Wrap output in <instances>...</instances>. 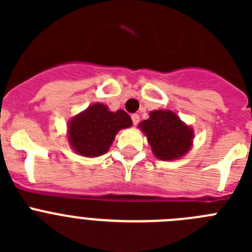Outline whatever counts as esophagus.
<instances>
[{
  "label": "esophagus",
  "mask_w": 252,
  "mask_h": 252,
  "mask_svg": "<svg viewBox=\"0 0 252 252\" xmlns=\"http://www.w3.org/2000/svg\"><path fill=\"white\" fill-rule=\"evenodd\" d=\"M131 120H132L133 125H137L140 121V116L137 113H133V115H131Z\"/></svg>",
  "instance_id": "esophagus-1"
}]
</instances>
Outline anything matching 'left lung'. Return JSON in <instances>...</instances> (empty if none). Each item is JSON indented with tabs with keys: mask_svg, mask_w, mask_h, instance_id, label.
<instances>
[{
	"mask_svg": "<svg viewBox=\"0 0 252 252\" xmlns=\"http://www.w3.org/2000/svg\"><path fill=\"white\" fill-rule=\"evenodd\" d=\"M140 128L160 160L183 157L192 145L193 131L171 111H153L150 119L140 124Z\"/></svg>",
	"mask_w": 252,
	"mask_h": 252,
	"instance_id": "left-lung-1",
	"label": "left lung"
}]
</instances>
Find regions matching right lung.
Instances as JSON below:
<instances>
[{
	"instance_id": "add662e5",
	"label": "right lung",
	"mask_w": 252,
	"mask_h": 252,
	"mask_svg": "<svg viewBox=\"0 0 252 252\" xmlns=\"http://www.w3.org/2000/svg\"><path fill=\"white\" fill-rule=\"evenodd\" d=\"M131 125L125 111L111 112L104 104L95 103L69 122V142L81 155L99 157L108 151L117 131Z\"/></svg>"
}]
</instances>
